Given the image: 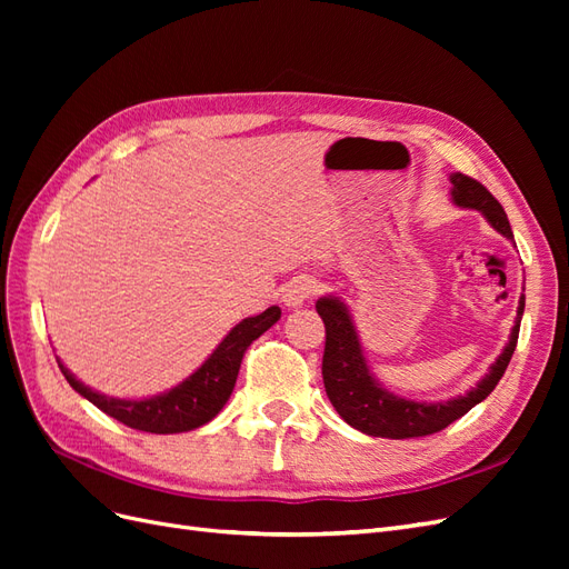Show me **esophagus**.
<instances>
[{
  "label": "esophagus",
  "instance_id": "obj_1",
  "mask_svg": "<svg viewBox=\"0 0 569 569\" xmlns=\"http://www.w3.org/2000/svg\"><path fill=\"white\" fill-rule=\"evenodd\" d=\"M320 289V282L316 278H308V274H299V278L289 280L282 287V301L289 308H297L303 306L308 299H311L316 291Z\"/></svg>",
  "mask_w": 569,
  "mask_h": 569
}]
</instances>
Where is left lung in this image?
Masks as SVG:
<instances>
[{
	"instance_id": "1",
	"label": "left lung",
	"mask_w": 569,
	"mask_h": 569,
	"mask_svg": "<svg viewBox=\"0 0 569 569\" xmlns=\"http://www.w3.org/2000/svg\"><path fill=\"white\" fill-rule=\"evenodd\" d=\"M451 199L456 206L479 211L496 232L512 239V230L503 206L491 197L485 184H479L477 180L462 173H451ZM316 311L325 322L322 382L327 399H330L343 422H349L351 427L370 437L412 439L441 432L443 427H449L451 422L462 418L465 412L485 401L496 389L498 380H501L510 363L515 347H518L520 320L525 313V295L520 297L518 318H515L508 343L503 347L501 356L491 363L489 372L481 377L468 393L435 403L403 399V396L391 393L375 380V375L370 372V366L363 356V347H360L353 318L347 303L339 297H320L316 303Z\"/></svg>"
}]
</instances>
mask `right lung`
<instances>
[{
    "label": "right lung",
    "instance_id": "obj_1",
    "mask_svg": "<svg viewBox=\"0 0 569 569\" xmlns=\"http://www.w3.org/2000/svg\"><path fill=\"white\" fill-rule=\"evenodd\" d=\"M280 316V306H270L261 316L237 322L226 339L218 343L216 351L203 360L201 368H197L178 387L149 396V399H116V396L99 393L84 387L59 358L57 363L68 385L113 420L151 435L189 432V429L211 422L220 408L228 403L249 343L270 330Z\"/></svg>",
    "mask_w": 569,
    "mask_h": 569
}]
</instances>
